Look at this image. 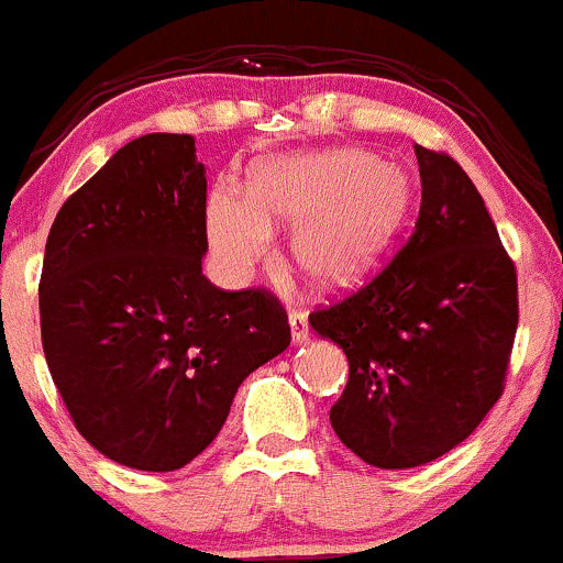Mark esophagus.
<instances>
[{"mask_svg":"<svg viewBox=\"0 0 563 563\" xmlns=\"http://www.w3.org/2000/svg\"><path fill=\"white\" fill-rule=\"evenodd\" d=\"M288 329H291L294 344H305L310 339V325H307V318L301 312L288 314Z\"/></svg>","mask_w":563,"mask_h":563,"instance_id":"esophagus-1","label":"esophagus"}]
</instances>
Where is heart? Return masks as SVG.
I'll list each match as a JSON object with an SVG mask.
<instances>
[{
  "label": "heart",
  "mask_w": 563,
  "mask_h": 563,
  "mask_svg": "<svg viewBox=\"0 0 563 563\" xmlns=\"http://www.w3.org/2000/svg\"><path fill=\"white\" fill-rule=\"evenodd\" d=\"M409 200V176L363 150L277 154L253 168L249 195H208L206 232L221 267L249 275L272 249V224H296L294 267L314 288L336 294L379 264Z\"/></svg>",
  "instance_id": "b5f03b06"
}]
</instances>
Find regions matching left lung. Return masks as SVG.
I'll return each mask as SVG.
<instances>
[{
	"instance_id": "8db88e82",
	"label": "left lung",
	"mask_w": 563,
	"mask_h": 563,
	"mask_svg": "<svg viewBox=\"0 0 563 563\" xmlns=\"http://www.w3.org/2000/svg\"><path fill=\"white\" fill-rule=\"evenodd\" d=\"M417 230L361 291L310 314L350 361L331 424L382 471L452 452L503 395L518 325L516 267L484 197L446 154L413 144Z\"/></svg>"
}]
</instances>
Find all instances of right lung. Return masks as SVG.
Instances as JSON below:
<instances>
[{
	"label": "right lung",
	"mask_w": 563,
	"mask_h": 563,
	"mask_svg": "<svg viewBox=\"0 0 563 563\" xmlns=\"http://www.w3.org/2000/svg\"><path fill=\"white\" fill-rule=\"evenodd\" d=\"M206 191L191 135H141L74 191L47 234V368L85 441L133 471L195 460L245 376L291 344L275 296L221 291L202 275Z\"/></svg>",
	"instance_id": "right-lung-1"
}]
</instances>
